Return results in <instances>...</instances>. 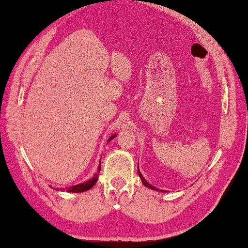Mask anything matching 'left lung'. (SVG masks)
I'll use <instances>...</instances> for the list:
<instances>
[{
	"label": "left lung",
	"mask_w": 248,
	"mask_h": 248,
	"mask_svg": "<svg viewBox=\"0 0 248 248\" xmlns=\"http://www.w3.org/2000/svg\"><path fill=\"white\" fill-rule=\"evenodd\" d=\"M138 175H139V177H140V178H141V181H142V184L144 185V186H148V188H150V189H152V190H157V191H162V190H160V189H156L155 188V186H151L150 184H149V182L146 180V179H144L143 178V176L141 175V172H140L139 171V170H138Z\"/></svg>",
	"instance_id": "obj_1"
}]
</instances>
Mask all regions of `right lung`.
Listing matches in <instances>:
<instances>
[{
    "label": "right lung",
    "instance_id": "1",
    "mask_svg": "<svg viewBox=\"0 0 248 248\" xmlns=\"http://www.w3.org/2000/svg\"><path fill=\"white\" fill-rule=\"evenodd\" d=\"M116 136V135H113V136H111L109 138L108 141H110L111 139H113L114 137ZM98 171H100V166L98 167ZM98 180V174H95V176L93 177L92 179H90L86 182H84V184H80V185H77V186H70V188H68V192H83V191H86V190H90L93 186H94L96 182Z\"/></svg>",
    "mask_w": 248,
    "mask_h": 248
}]
</instances>
